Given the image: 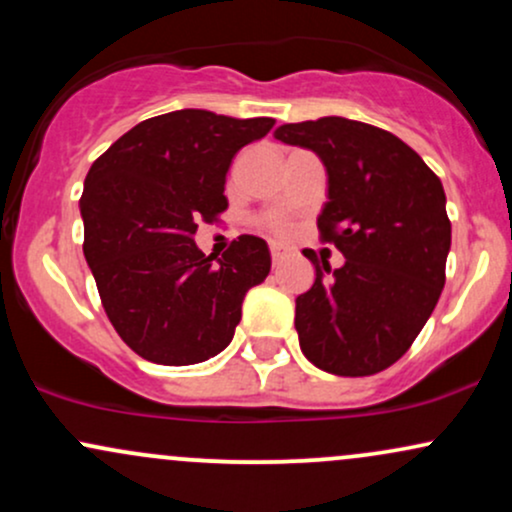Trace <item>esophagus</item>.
<instances>
[{"mask_svg": "<svg viewBox=\"0 0 512 512\" xmlns=\"http://www.w3.org/2000/svg\"><path fill=\"white\" fill-rule=\"evenodd\" d=\"M269 252H272V262H274V264H279L281 260H284L286 255H289V248H284V245L274 243L272 248H269Z\"/></svg>", "mask_w": 512, "mask_h": 512, "instance_id": "34e87169", "label": "esophagus"}]
</instances>
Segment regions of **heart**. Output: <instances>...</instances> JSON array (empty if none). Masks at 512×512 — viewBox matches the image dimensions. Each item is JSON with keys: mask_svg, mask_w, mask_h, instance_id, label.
<instances>
[{"mask_svg": "<svg viewBox=\"0 0 512 512\" xmlns=\"http://www.w3.org/2000/svg\"><path fill=\"white\" fill-rule=\"evenodd\" d=\"M267 228L274 233V236H289L291 233V221L286 219H269Z\"/></svg>", "mask_w": 512, "mask_h": 512, "instance_id": "b5f03b06", "label": "heart"}]
</instances>
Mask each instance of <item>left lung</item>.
<instances>
[{"label":"left lung","mask_w":512,"mask_h":512,"mask_svg":"<svg viewBox=\"0 0 512 512\" xmlns=\"http://www.w3.org/2000/svg\"><path fill=\"white\" fill-rule=\"evenodd\" d=\"M279 142L313 149L330 175L317 219L322 243L346 257L315 264L296 298V332L310 363L344 378L390 368L424 330L445 286L450 219L440 178L387 129L346 120L291 122Z\"/></svg>","instance_id":"obj_1"}]
</instances>
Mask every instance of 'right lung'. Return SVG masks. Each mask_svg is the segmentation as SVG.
<instances>
[{
  "mask_svg": "<svg viewBox=\"0 0 512 512\" xmlns=\"http://www.w3.org/2000/svg\"><path fill=\"white\" fill-rule=\"evenodd\" d=\"M272 127V117L175 110L139 122L88 170L86 262L115 332L146 361L190 366L219 354L245 293L267 279L262 238L238 236L216 260L192 236L228 209L233 156Z\"/></svg>",
  "mask_w": 512,
  "mask_h": 512,
  "instance_id": "add662e5",
  "label": "right lung"
}]
</instances>
